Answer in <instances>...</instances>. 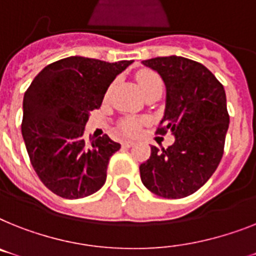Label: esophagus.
Masks as SVG:
<instances>
[{
  "label": "esophagus",
  "mask_w": 256,
  "mask_h": 256,
  "mask_svg": "<svg viewBox=\"0 0 256 256\" xmlns=\"http://www.w3.org/2000/svg\"><path fill=\"white\" fill-rule=\"evenodd\" d=\"M133 145H134V142H133V141H130V140L123 141V146L124 148H130V146H133Z\"/></svg>",
  "instance_id": "1"
}]
</instances>
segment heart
I'll return each mask as SVG.
<instances>
[{
  "label": "heart",
  "mask_w": 256,
  "mask_h": 256,
  "mask_svg": "<svg viewBox=\"0 0 256 256\" xmlns=\"http://www.w3.org/2000/svg\"><path fill=\"white\" fill-rule=\"evenodd\" d=\"M136 81L142 94H146L148 92L154 90V88H164L162 78L153 70H148V69L140 70L136 74ZM141 123L142 122L138 119H126L122 122L120 128H122V130L126 134H130L132 136V134H136L138 132Z\"/></svg>",
  "instance_id": "obj_1"
}]
</instances>
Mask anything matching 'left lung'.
I'll return each mask as SVG.
<instances>
[{"label": "left lung", "instance_id": "obj_1", "mask_svg": "<svg viewBox=\"0 0 256 256\" xmlns=\"http://www.w3.org/2000/svg\"><path fill=\"white\" fill-rule=\"evenodd\" d=\"M158 72L166 86V108L158 134L171 132L168 149L152 146L140 164L144 186L166 199H182L204 186L224 154L229 128L226 94L213 73L200 62L180 56L142 61Z\"/></svg>", "mask_w": 256, "mask_h": 256}]
</instances>
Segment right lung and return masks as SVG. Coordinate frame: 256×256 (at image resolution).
Instances as JSON below:
<instances>
[{"label":"right lung","instance_id":"add662e5","mask_svg":"<svg viewBox=\"0 0 256 256\" xmlns=\"http://www.w3.org/2000/svg\"><path fill=\"white\" fill-rule=\"evenodd\" d=\"M133 60L106 62L70 56L47 65L23 98L22 136L34 170L48 190L81 199L102 188L110 158L120 149L107 134L84 138L92 111Z\"/></svg>","mask_w":256,"mask_h":256}]
</instances>
